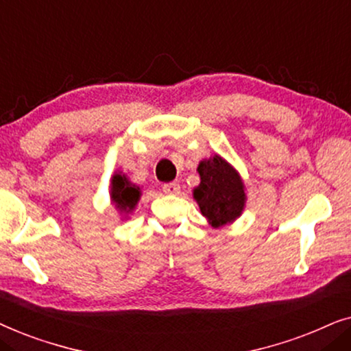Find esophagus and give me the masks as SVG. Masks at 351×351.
Listing matches in <instances>:
<instances>
[{"instance_id":"34e87169","label":"esophagus","mask_w":351,"mask_h":351,"mask_svg":"<svg viewBox=\"0 0 351 351\" xmlns=\"http://www.w3.org/2000/svg\"><path fill=\"white\" fill-rule=\"evenodd\" d=\"M162 191L167 195H179L180 193V185L177 182H171V184L162 185Z\"/></svg>"}]
</instances>
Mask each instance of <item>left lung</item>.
Returning a JSON list of instances; mask_svg holds the SVG:
<instances>
[{
    "mask_svg": "<svg viewBox=\"0 0 351 351\" xmlns=\"http://www.w3.org/2000/svg\"><path fill=\"white\" fill-rule=\"evenodd\" d=\"M198 172L201 182L193 190V198L201 214L214 228L237 220L246 204L244 184L237 169L214 155L199 162Z\"/></svg>",
    "mask_w": 351,
    "mask_h": 351,
    "instance_id": "left-lung-1",
    "label": "left lung"
}]
</instances>
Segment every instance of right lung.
<instances>
[{
  "label": "right lung",
  "instance_id": "1",
  "mask_svg": "<svg viewBox=\"0 0 351 351\" xmlns=\"http://www.w3.org/2000/svg\"><path fill=\"white\" fill-rule=\"evenodd\" d=\"M141 186L134 185L131 180L128 179L126 176L121 174V172H117L112 177V201L117 208L124 214L132 213L136 204L141 199Z\"/></svg>",
  "mask_w": 351,
  "mask_h": 351
}]
</instances>
